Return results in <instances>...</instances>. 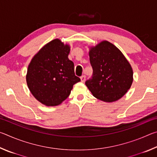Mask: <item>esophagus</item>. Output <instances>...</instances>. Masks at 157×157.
Wrapping results in <instances>:
<instances>
[{
	"label": "esophagus",
	"instance_id": "esophagus-1",
	"mask_svg": "<svg viewBox=\"0 0 157 157\" xmlns=\"http://www.w3.org/2000/svg\"><path fill=\"white\" fill-rule=\"evenodd\" d=\"M80 79H81V82H84L85 79H86V76L85 75H82L80 77Z\"/></svg>",
	"mask_w": 157,
	"mask_h": 157
}]
</instances>
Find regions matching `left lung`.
<instances>
[{"mask_svg":"<svg viewBox=\"0 0 157 157\" xmlns=\"http://www.w3.org/2000/svg\"><path fill=\"white\" fill-rule=\"evenodd\" d=\"M91 78L85 84L93 95L107 102L120 99L133 82L131 65L118 48L103 41L89 50Z\"/></svg>","mask_w":157,"mask_h":157,"instance_id":"1","label":"left lung"}]
</instances>
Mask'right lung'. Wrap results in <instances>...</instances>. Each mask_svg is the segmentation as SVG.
Masks as SVG:
<instances>
[{"label":"right lung","mask_w":157,"mask_h":157,"mask_svg":"<svg viewBox=\"0 0 157 157\" xmlns=\"http://www.w3.org/2000/svg\"><path fill=\"white\" fill-rule=\"evenodd\" d=\"M69 52L70 46L56 39L45 45L31 60L26 82L31 94L42 104L59 105L80 81L68 57Z\"/></svg>","instance_id":"1"}]
</instances>
